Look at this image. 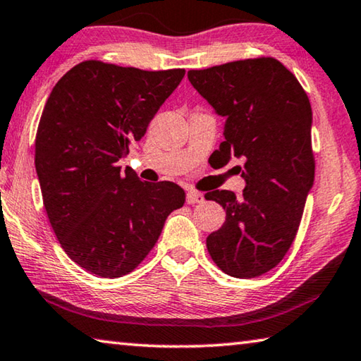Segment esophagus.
I'll use <instances>...</instances> for the list:
<instances>
[{
	"label": "esophagus",
	"mask_w": 361,
	"mask_h": 361,
	"mask_svg": "<svg viewBox=\"0 0 361 361\" xmlns=\"http://www.w3.org/2000/svg\"><path fill=\"white\" fill-rule=\"evenodd\" d=\"M204 201V194L199 191H188L186 192V202L188 204H199Z\"/></svg>",
	"instance_id": "1"
}]
</instances>
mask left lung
<instances>
[{"instance_id": "1", "label": "left lung", "mask_w": 361, "mask_h": 361, "mask_svg": "<svg viewBox=\"0 0 361 361\" xmlns=\"http://www.w3.org/2000/svg\"><path fill=\"white\" fill-rule=\"evenodd\" d=\"M188 78L226 118L225 141L215 151L220 162L244 160L241 197L226 190L205 194L226 212L223 226L207 236V250L230 276H260L289 250L313 186L310 101L273 57L190 71Z\"/></svg>"}]
</instances>
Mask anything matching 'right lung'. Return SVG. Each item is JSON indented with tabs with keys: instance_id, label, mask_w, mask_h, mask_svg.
I'll list each match as a JSON object with an SVG mask.
<instances>
[{
	"instance_id": "obj_1",
	"label": "right lung",
	"mask_w": 361,
	"mask_h": 361,
	"mask_svg": "<svg viewBox=\"0 0 361 361\" xmlns=\"http://www.w3.org/2000/svg\"><path fill=\"white\" fill-rule=\"evenodd\" d=\"M185 68L147 72L101 61L72 67L51 91L35 140V169L56 238L101 278L133 271L151 252L185 191L120 171Z\"/></svg>"
}]
</instances>
